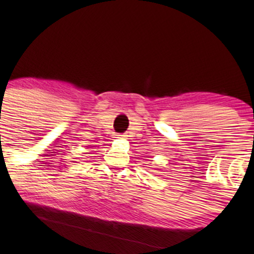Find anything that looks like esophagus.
Segmentation results:
<instances>
[{"label": "esophagus", "mask_w": 254, "mask_h": 254, "mask_svg": "<svg viewBox=\"0 0 254 254\" xmlns=\"http://www.w3.org/2000/svg\"><path fill=\"white\" fill-rule=\"evenodd\" d=\"M118 137H126V135L125 134H120V135H118Z\"/></svg>", "instance_id": "1"}]
</instances>
